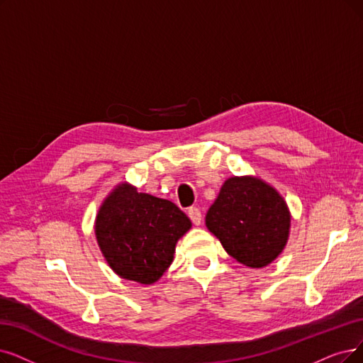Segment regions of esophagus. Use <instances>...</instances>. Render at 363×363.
<instances>
[{"instance_id":"34e87169","label":"esophagus","mask_w":363,"mask_h":363,"mask_svg":"<svg viewBox=\"0 0 363 363\" xmlns=\"http://www.w3.org/2000/svg\"><path fill=\"white\" fill-rule=\"evenodd\" d=\"M187 214H189V217H191V220H192V223L194 225H201V222H202V214H201V210L198 208V207H191L189 210H187Z\"/></svg>"}]
</instances>
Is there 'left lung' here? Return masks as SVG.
<instances>
[{
  "label": "left lung",
  "mask_w": 363,
  "mask_h": 363,
  "mask_svg": "<svg viewBox=\"0 0 363 363\" xmlns=\"http://www.w3.org/2000/svg\"><path fill=\"white\" fill-rule=\"evenodd\" d=\"M206 225L229 256L264 268L287 242L291 213L272 186L252 176L228 179L206 216Z\"/></svg>",
  "instance_id": "1"
}]
</instances>
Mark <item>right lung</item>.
I'll use <instances>...</instances> for the list:
<instances>
[{"label": "right lung", "mask_w": 363, "mask_h": 363, "mask_svg": "<svg viewBox=\"0 0 363 363\" xmlns=\"http://www.w3.org/2000/svg\"><path fill=\"white\" fill-rule=\"evenodd\" d=\"M191 226L189 217L171 201L121 183L99 207L95 235L116 274L152 284L168 269L177 241Z\"/></svg>", "instance_id": "right-lung-1"}]
</instances>
